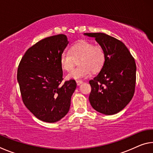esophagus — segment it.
<instances>
[{"instance_id":"1","label":"esophagus","mask_w":153,"mask_h":153,"mask_svg":"<svg viewBox=\"0 0 153 153\" xmlns=\"http://www.w3.org/2000/svg\"><path fill=\"white\" fill-rule=\"evenodd\" d=\"M76 83H77V86H79V85H81L82 83H83V82L82 81H81V80H77L76 81Z\"/></svg>"}]
</instances>
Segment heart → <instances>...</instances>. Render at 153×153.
Returning <instances> with one entry per match:
<instances>
[{
	"label": "heart",
	"mask_w": 153,
	"mask_h": 153,
	"mask_svg": "<svg viewBox=\"0 0 153 153\" xmlns=\"http://www.w3.org/2000/svg\"><path fill=\"white\" fill-rule=\"evenodd\" d=\"M105 53L100 46L88 41H81L71 46L70 52L63 51L60 56V63L63 69L70 71L78 61L79 67L67 75V79H79L88 77L91 72L101 70L105 62Z\"/></svg>",
	"instance_id": "heart-1"
}]
</instances>
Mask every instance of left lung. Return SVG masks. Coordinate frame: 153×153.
Instances as JSON below:
<instances>
[{
    "label": "left lung",
    "mask_w": 153,
    "mask_h": 153,
    "mask_svg": "<svg viewBox=\"0 0 153 153\" xmlns=\"http://www.w3.org/2000/svg\"><path fill=\"white\" fill-rule=\"evenodd\" d=\"M95 38L104 49L105 62L101 70L90 80L89 100L98 112L111 115L125 108L132 98L136 84L135 61L126 45L105 33H84Z\"/></svg>",
    "instance_id": "left-lung-1"
}]
</instances>
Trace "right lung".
Returning a JSON list of instances; mask_svg holds the SVG:
<instances>
[{
	"label": "right lung",
	"instance_id": "1",
	"mask_svg": "<svg viewBox=\"0 0 153 153\" xmlns=\"http://www.w3.org/2000/svg\"><path fill=\"white\" fill-rule=\"evenodd\" d=\"M68 43L64 34L41 40L25 52L18 67L23 102L45 122H56L67 115L76 88L74 79L60 85L63 80L60 56Z\"/></svg>",
	"mask_w": 153,
	"mask_h": 153
}]
</instances>
